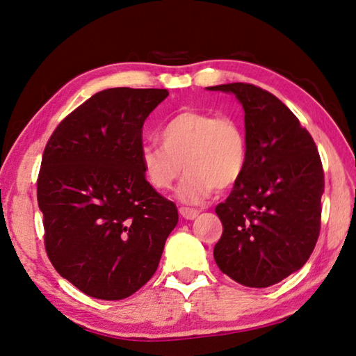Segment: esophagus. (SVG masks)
<instances>
[{"instance_id":"34e87169","label":"esophagus","mask_w":356,"mask_h":356,"mask_svg":"<svg viewBox=\"0 0 356 356\" xmlns=\"http://www.w3.org/2000/svg\"><path fill=\"white\" fill-rule=\"evenodd\" d=\"M179 213H180V216H182V218H185L186 220H193V219L197 218L200 211H199V210H194V208L180 207V208H179Z\"/></svg>"}]
</instances>
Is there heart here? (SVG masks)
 <instances>
[{
    "instance_id": "heart-1",
    "label": "heart",
    "mask_w": 356,
    "mask_h": 356,
    "mask_svg": "<svg viewBox=\"0 0 356 356\" xmlns=\"http://www.w3.org/2000/svg\"><path fill=\"white\" fill-rule=\"evenodd\" d=\"M159 142L140 151L145 177L156 190L168 191L184 165L186 174L177 196L186 204H200L216 188H232L247 170V136L232 115L182 111L160 128Z\"/></svg>"
}]
</instances>
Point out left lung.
I'll use <instances>...</instances> for the list:
<instances>
[{
  "instance_id": "1",
  "label": "left lung",
  "mask_w": 356,
  "mask_h": 356,
  "mask_svg": "<svg viewBox=\"0 0 356 356\" xmlns=\"http://www.w3.org/2000/svg\"><path fill=\"white\" fill-rule=\"evenodd\" d=\"M208 89L238 97L248 145L245 172L216 207L224 232L214 245V261L245 287H270L301 268L316 245L321 157L310 132L268 90L250 83Z\"/></svg>"
}]
</instances>
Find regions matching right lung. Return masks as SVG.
I'll list each match as a JSON object with an SVG mask.
<instances>
[{"mask_svg": "<svg viewBox=\"0 0 356 356\" xmlns=\"http://www.w3.org/2000/svg\"><path fill=\"white\" fill-rule=\"evenodd\" d=\"M166 89H104L63 118L37 179L49 261L88 296L143 287L177 225L174 202L145 179L142 128Z\"/></svg>", "mask_w": 356, "mask_h": 356, "instance_id": "add662e5", "label": "right lung"}]
</instances>
